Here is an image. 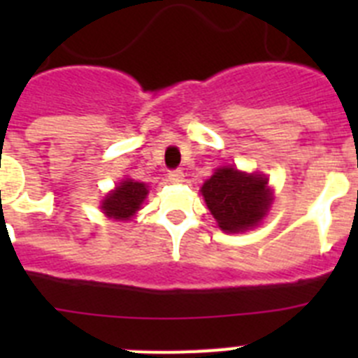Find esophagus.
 Returning <instances> with one entry per match:
<instances>
[{"label": "esophagus", "mask_w": 358, "mask_h": 358, "mask_svg": "<svg viewBox=\"0 0 358 358\" xmlns=\"http://www.w3.org/2000/svg\"><path fill=\"white\" fill-rule=\"evenodd\" d=\"M182 177H185V173H182V170H179V169L170 170V172H169V179L172 182H181Z\"/></svg>", "instance_id": "1"}]
</instances>
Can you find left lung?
Listing matches in <instances>:
<instances>
[{
	"label": "left lung",
	"instance_id": "obj_1",
	"mask_svg": "<svg viewBox=\"0 0 358 358\" xmlns=\"http://www.w3.org/2000/svg\"><path fill=\"white\" fill-rule=\"evenodd\" d=\"M201 192L218 226L227 233L256 226L271 206L267 179L236 169H218Z\"/></svg>",
	"mask_w": 358,
	"mask_h": 358
}]
</instances>
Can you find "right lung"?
Listing matches in <instances>:
<instances>
[{"instance_id":"obj_1","label":"right lung","mask_w":358,"mask_h":358,"mask_svg":"<svg viewBox=\"0 0 358 358\" xmlns=\"http://www.w3.org/2000/svg\"><path fill=\"white\" fill-rule=\"evenodd\" d=\"M147 186L143 182H136L127 179L123 181L115 192H110L102 202V210L107 217L118 218V220H127L129 217L140 210L141 202L147 197Z\"/></svg>"}]
</instances>
